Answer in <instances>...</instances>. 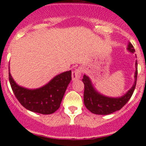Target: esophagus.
Wrapping results in <instances>:
<instances>
[{
    "instance_id": "34e87169",
    "label": "esophagus",
    "mask_w": 146,
    "mask_h": 146,
    "mask_svg": "<svg viewBox=\"0 0 146 146\" xmlns=\"http://www.w3.org/2000/svg\"><path fill=\"white\" fill-rule=\"evenodd\" d=\"M81 76V70L80 69H76L72 72V80L76 81L77 79H79Z\"/></svg>"
}]
</instances>
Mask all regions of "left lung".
Listing matches in <instances>:
<instances>
[{
  "mask_svg": "<svg viewBox=\"0 0 146 146\" xmlns=\"http://www.w3.org/2000/svg\"><path fill=\"white\" fill-rule=\"evenodd\" d=\"M127 50L131 52H134L135 51L134 47L130 42L128 44ZM135 65L136 71L135 73V81L133 87L129 90L127 93L119 98H110L101 95L94 88L89 78L84 75L82 81L84 84V101L86 107L91 112L96 114H109L121 110L131 98L135 88L137 76V62H135Z\"/></svg>",
  "mask_w": 146,
  "mask_h": 146,
  "instance_id": "obj_1",
  "label": "left lung"
}]
</instances>
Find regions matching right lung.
Returning a JSON list of instances; mask_svg holds the SVG:
<instances>
[{
	"label": "right lung",
	"instance_id": "obj_1",
	"mask_svg": "<svg viewBox=\"0 0 146 146\" xmlns=\"http://www.w3.org/2000/svg\"><path fill=\"white\" fill-rule=\"evenodd\" d=\"M13 92L27 110L42 114H50L59 109L66 88L71 81V70L64 72L37 89L30 90L18 86L9 73Z\"/></svg>",
	"mask_w": 146,
	"mask_h": 146
}]
</instances>
